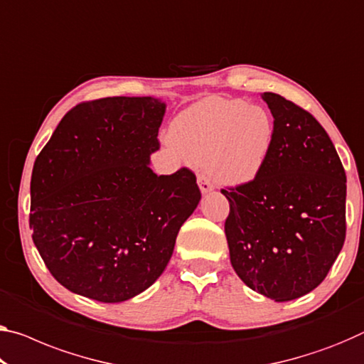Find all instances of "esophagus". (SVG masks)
Instances as JSON below:
<instances>
[{
  "label": "esophagus",
  "instance_id": "obj_1",
  "mask_svg": "<svg viewBox=\"0 0 364 364\" xmlns=\"http://www.w3.org/2000/svg\"><path fill=\"white\" fill-rule=\"evenodd\" d=\"M198 186H200V190L203 195L210 193L211 190H213V183H211L205 176H198Z\"/></svg>",
  "mask_w": 364,
  "mask_h": 364
}]
</instances>
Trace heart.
Masks as SVG:
<instances>
[{
  "mask_svg": "<svg viewBox=\"0 0 364 364\" xmlns=\"http://www.w3.org/2000/svg\"><path fill=\"white\" fill-rule=\"evenodd\" d=\"M273 122L265 109L237 99L208 97L190 105L171 125V139L221 186H245L267 164Z\"/></svg>",
  "mask_w": 364,
  "mask_h": 364,
  "instance_id": "obj_1",
  "label": "heart"
}]
</instances>
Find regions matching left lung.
<instances>
[{
	"instance_id": "1",
	"label": "left lung",
	"mask_w": 364,
	"mask_h": 364,
	"mask_svg": "<svg viewBox=\"0 0 364 364\" xmlns=\"http://www.w3.org/2000/svg\"><path fill=\"white\" fill-rule=\"evenodd\" d=\"M273 146L259 177L221 190L231 265L250 289L284 303L327 277L345 242L346 176L327 132L309 112L264 92Z\"/></svg>"
}]
</instances>
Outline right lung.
<instances>
[{"label": "right lung", "instance_id": "right-lung-1", "mask_svg": "<svg viewBox=\"0 0 364 364\" xmlns=\"http://www.w3.org/2000/svg\"><path fill=\"white\" fill-rule=\"evenodd\" d=\"M166 104L104 97L66 114L33 163V244L70 291L122 303L161 277L201 198L187 167L156 176Z\"/></svg>", "mask_w": 364, "mask_h": 364}]
</instances>
